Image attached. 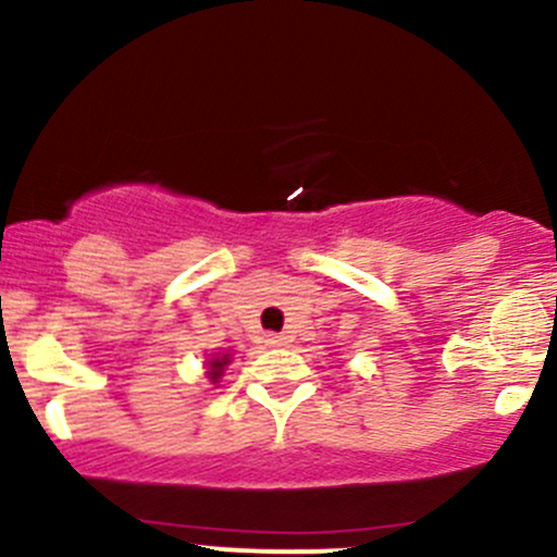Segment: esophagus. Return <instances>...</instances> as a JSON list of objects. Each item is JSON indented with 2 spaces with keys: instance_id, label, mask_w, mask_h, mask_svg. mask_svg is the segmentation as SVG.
<instances>
[{
  "instance_id": "obj_1",
  "label": "esophagus",
  "mask_w": 557,
  "mask_h": 557,
  "mask_svg": "<svg viewBox=\"0 0 557 557\" xmlns=\"http://www.w3.org/2000/svg\"><path fill=\"white\" fill-rule=\"evenodd\" d=\"M263 344H267V347H285V344H288V336H283V333H267Z\"/></svg>"
}]
</instances>
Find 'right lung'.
Masks as SVG:
<instances>
[{
	"instance_id": "right-lung-1",
	"label": "right lung",
	"mask_w": 557,
	"mask_h": 557,
	"mask_svg": "<svg viewBox=\"0 0 557 557\" xmlns=\"http://www.w3.org/2000/svg\"><path fill=\"white\" fill-rule=\"evenodd\" d=\"M232 362V352H219L205 362V376L210 379V384H219L221 376H224L226 366Z\"/></svg>"
}]
</instances>
